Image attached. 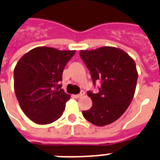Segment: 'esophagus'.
<instances>
[{"label":"esophagus","instance_id":"34e87169","mask_svg":"<svg viewBox=\"0 0 160 160\" xmlns=\"http://www.w3.org/2000/svg\"><path fill=\"white\" fill-rule=\"evenodd\" d=\"M84 95H85V92H84V91H81L80 94H78V95H73L72 96H73L74 98H80V97H81V96H84Z\"/></svg>","mask_w":160,"mask_h":160}]
</instances>
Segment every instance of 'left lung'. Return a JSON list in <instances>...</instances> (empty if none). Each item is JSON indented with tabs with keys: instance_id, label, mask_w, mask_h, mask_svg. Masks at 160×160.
Masks as SVG:
<instances>
[{
	"instance_id": "obj_1",
	"label": "left lung",
	"mask_w": 160,
	"mask_h": 160,
	"mask_svg": "<svg viewBox=\"0 0 160 160\" xmlns=\"http://www.w3.org/2000/svg\"><path fill=\"white\" fill-rule=\"evenodd\" d=\"M80 55L90 70L94 84L102 82L99 92L89 91L92 101L84 118L96 126H106L122 115L133 98L138 80L136 64L128 53L115 47L80 50Z\"/></svg>"
}]
</instances>
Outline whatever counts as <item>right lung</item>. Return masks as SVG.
Returning a JSON list of instances; mask_svg holds the SVG:
<instances>
[{"label": "right lung", "instance_id": "obj_1", "mask_svg": "<svg viewBox=\"0 0 160 160\" xmlns=\"http://www.w3.org/2000/svg\"><path fill=\"white\" fill-rule=\"evenodd\" d=\"M75 50L34 48L19 59L14 69V90L21 108L35 123L45 125L60 118L70 96L59 81Z\"/></svg>", "mask_w": 160, "mask_h": 160}]
</instances>
